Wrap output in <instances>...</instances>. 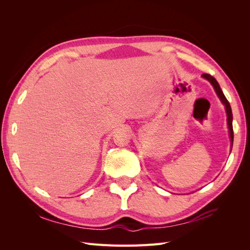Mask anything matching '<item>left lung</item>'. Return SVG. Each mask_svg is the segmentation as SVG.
<instances>
[{"label": "left lung", "mask_w": 250, "mask_h": 250, "mask_svg": "<svg viewBox=\"0 0 250 250\" xmlns=\"http://www.w3.org/2000/svg\"><path fill=\"white\" fill-rule=\"evenodd\" d=\"M202 77L204 79H207L211 85H213L215 92L217 94V96L219 97V99L221 100L222 104L225 106V111H226V116H228V126H229V138H230V143H231V148H232V142H233V130H232V112H231V107L229 105V102L226 99L222 89L219 85V83L217 82V80L210 76L208 74H202Z\"/></svg>", "instance_id": "obj_1"}]
</instances>
